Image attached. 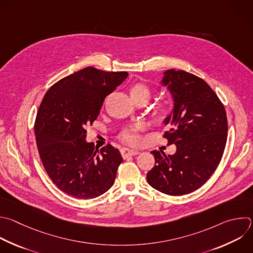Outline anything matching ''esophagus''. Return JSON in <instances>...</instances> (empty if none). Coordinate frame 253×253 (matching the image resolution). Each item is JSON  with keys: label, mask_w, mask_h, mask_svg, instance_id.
<instances>
[{"label": "esophagus", "mask_w": 253, "mask_h": 253, "mask_svg": "<svg viewBox=\"0 0 253 253\" xmlns=\"http://www.w3.org/2000/svg\"><path fill=\"white\" fill-rule=\"evenodd\" d=\"M139 154V151L137 150H131V149H127V148H124L121 150V155L123 158H126L128 156H136Z\"/></svg>", "instance_id": "obj_1"}]
</instances>
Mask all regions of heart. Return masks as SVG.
<instances>
[{"label":"heart","instance_id":"b5f03b06","mask_svg":"<svg viewBox=\"0 0 253 253\" xmlns=\"http://www.w3.org/2000/svg\"><path fill=\"white\" fill-rule=\"evenodd\" d=\"M129 94L133 101L137 99H144L145 101H147L150 97L151 91H150V88L147 85H145V84L136 83L130 87ZM170 112H171V108L167 103H160L153 108V115L158 120L165 119L168 115L170 114ZM121 139L124 143L129 145H136L139 142V137L135 129L123 132L121 135Z\"/></svg>","mask_w":253,"mask_h":253}]
</instances>
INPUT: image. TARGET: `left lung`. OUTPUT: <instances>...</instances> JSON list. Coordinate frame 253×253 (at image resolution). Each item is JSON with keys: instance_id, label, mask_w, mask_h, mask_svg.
<instances>
[{"instance_id": "obj_1", "label": "left lung", "mask_w": 253, "mask_h": 253, "mask_svg": "<svg viewBox=\"0 0 253 253\" xmlns=\"http://www.w3.org/2000/svg\"><path fill=\"white\" fill-rule=\"evenodd\" d=\"M163 85L173 95V113L164 123L170 125L164 137L175 144L174 155L152 151L155 166L147 181L157 191L182 196L201 188L218 166L227 139V118L223 104L202 78L184 70L164 72Z\"/></svg>"}]
</instances>
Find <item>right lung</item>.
<instances>
[{
	"mask_svg": "<svg viewBox=\"0 0 253 253\" xmlns=\"http://www.w3.org/2000/svg\"><path fill=\"white\" fill-rule=\"evenodd\" d=\"M127 76L126 71L85 67L54 83L42 100L35 122L39 154L50 180L68 196L97 198L114 184L123 161L119 150L87 143L85 128Z\"/></svg>",
	"mask_w": 253,
	"mask_h": 253,
	"instance_id": "obj_1",
	"label": "right lung"
}]
</instances>
